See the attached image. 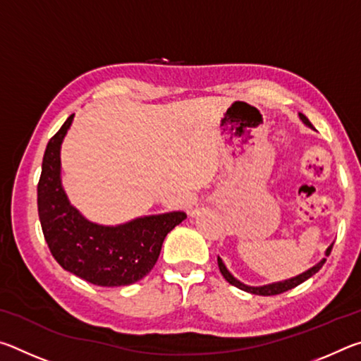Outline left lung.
Wrapping results in <instances>:
<instances>
[{"instance_id":"8db88e82","label":"left lung","mask_w":361,"mask_h":361,"mask_svg":"<svg viewBox=\"0 0 361 361\" xmlns=\"http://www.w3.org/2000/svg\"><path fill=\"white\" fill-rule=\"evenodd\" d=\"M299 118H301V121L304 122L305 126H309L310 129H314L312 124H310L309 119L305 118V116H304L302 113H299ZM331 248H333V243L326 248V252H325L326 256H329V253H331ZM325 261H326V258H323L320 262H317V264H315L314 267H310L309 271L299 274V276H296V277L288 279V280H283V282H276V283H269V285H262V286H250V285L242 283L240 280H237V279H235L234 276H232V274L228 271V269H226L224 262H223L221 258H219V256H218V267H219V272L223 274V277H224L226 280H228V282H229L231 285L237 286V288H239V290H243V291H247V293H252V295L274 296V295H280V293L288 291V290H291V288H295V286L301 285L302 282H305V280L310 279V277L314 276V274H317V272L320 271L322 266L325 264Z\"/></svg>"}]
</instances>
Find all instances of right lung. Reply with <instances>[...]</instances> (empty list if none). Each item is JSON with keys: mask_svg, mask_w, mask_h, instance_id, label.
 Returning <instances> with one entry per match:
<instances>
[{"mask_svg": "<svg viewBox=\"0 0 361 361\" xmlns=\"http://www.w3.org/2000/svg\"><path fill=\"white\" fill-rule=\"evenodd\" d=\"M71 114L46 146L38 183V215L42 234L65 271L99 286L138 282L161 253L166 235L186 219L185 212H170L132 219L118 226L90 223L70 204L60 180V146Z\"/></svg>", "mask_w": 361, "mask_h": 361, "instance_id": "right-lung-1", "label": "right lung"}]
</instances>
